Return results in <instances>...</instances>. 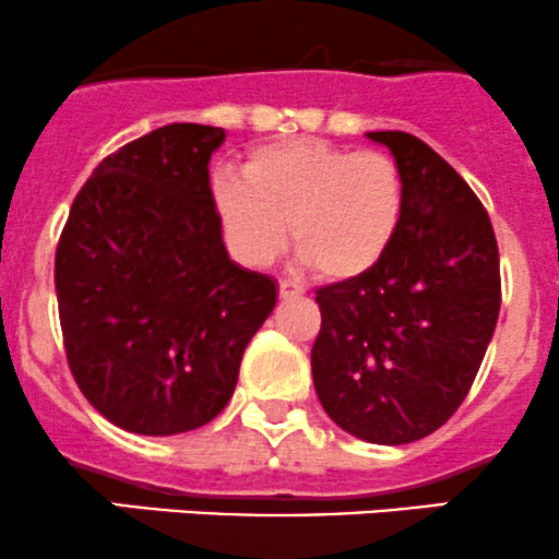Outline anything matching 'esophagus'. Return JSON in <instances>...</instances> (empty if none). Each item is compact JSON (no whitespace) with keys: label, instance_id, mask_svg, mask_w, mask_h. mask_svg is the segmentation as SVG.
Wrapping results in <instances>:
<instances>
[{"label":"esophagus","instance_id":"1","mask_svg":"<svg viewBox=\"0 0 559 559\" xmlns=\"http://www.w3.org/2000/svg\"><path fill=\"white\" fill-rule=\"evenodd\" d=\"M278 292H281V297H295V295H302V286H299L297 281H292V278H281L278 281Z\"/></svg>","mask_w":559,"mask_h":559}]
</instances>
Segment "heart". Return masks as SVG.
<instances>
[{"mask_svg":"<svg viewBox=\"0 0 559 559\" xmlns=\"http://www.w3.org/2000/svg\"><path fill=\"white\" fill-rule=\"evenodd\" d=\"M407 187L391 155L302 136L260 146L243 179L219 174L214 205L240 262L264 267L292 243L319 275L356 278L385 257Z\"/></svg>","mask_w":559,"mask_h":559,"instance_id":"heart-1","label":"heart"}]
</instances>
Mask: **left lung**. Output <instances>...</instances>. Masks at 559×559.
Masks as SVG:
<instances>
[{
  "instance_id": "left-lung-1",
  "label": "left lung",
  "mask_w": 559,
  "mask_h": 559,
  "mask_svg": "<svg viewBox=\"0 0 559 559\" xmlns=\"http://www.w3.org/2000/svg\"><path fill=\"white\" fill-rule=\"evenodd\" d=\"M407 187L391 249L316 295L313 385L343 431L409 444L452 418L479 372L501 310L498 243L485 205L426 141L374 131Z\"/></svg>"
}]
</instances>
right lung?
Returning a JSON list of instances; mask_svg holds the SVG:
<instances>
[{
    "label": "right lung",
    "mask_w": 559,
    "mask_h": 559,
    "mask_svg": "<svg viewBox=\"0 0 559 559\" xmlns=\"http://www.w3.org/2000/svg\"><path fill=\"white\" fill-rule=\"evenodd\" d=\"M225 131L174 122L98 163L56 249L69 369L109 423L171 437L230 402L275 281L222 240L209 160Z\"/></svg>",
    "instance_id": "obj_1"
}]
</instances>
